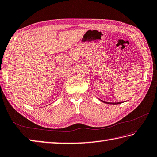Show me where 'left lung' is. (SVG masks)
<instances>
[{"mask_svg": "<svg viewBox=\"0 0 157 157\" xmlns=\"http://www.w3.org/2000/svg\"><path fill=\"white\" fill-rule=\"evenodd\" d=\"M102 102L105 103H108V104H113V105H117V104H121V102H118V103H108V102H105V101H103L102 100H101Z\"/></svg>", "mask_w": 157, "mask_h": 157, "instance_id": "1", "label": "left lung"}]
</instances>
